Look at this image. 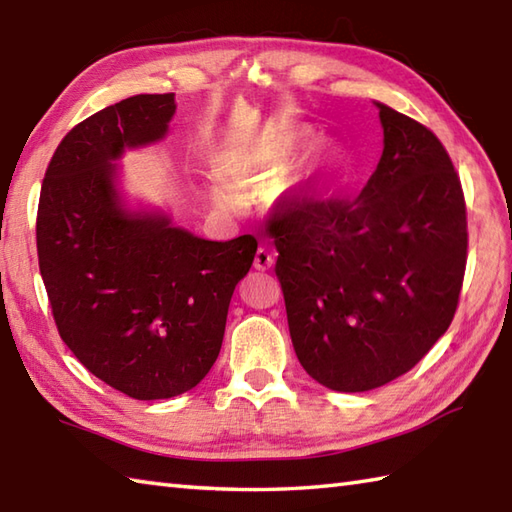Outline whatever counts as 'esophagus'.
I'll list each match as a JSON object with an SVG mask.
<instances>
[{
  "label": "esophagus",
  "mask_w": 512,
  "mask_h": 512,
  "mask_svg": "<svg viewBox=\"0 0 512 512\" xmlns=\"http://www.w3.org/2000/svg\"><path fill=\"white\" fill-rule=\"evenodd\" d=\"M254 267L258 271H267L274 267V252H271L269 247H258L254 256Z\"/></svg>",
  "instance_id": "esophagus-1"
}]
</instances>
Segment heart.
I'll return each instance as SVG.
<instances>
[{
  "mask_svg": "<svg viewBox=\"0 0 512 512\" xmlns=\"http://www.w3.org/2000/svg\"><path fill=\"white\" fill-rule=\"evenodd\" d=\"M307 141L309 139H307L305 132H296L294 137L276 143L267 154L254 156V159H247V156H238V159H232L227 163L229 181L236 183V185H245V183H252L263 170L289 168V165H294L296 161H300V156L305 154ZM214 198H216V203L223 205V207H234L236 205L234 187L229 185L225 179L214 181Z\"/></svg>",
  "mask_w": 512,
  "mask_h": 512,
  "instance_id": "obj_1",
  "label": "heart"
}]
</instances>
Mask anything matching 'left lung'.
Returning a JSON list of instances; mask_svg holds the SVG:
<instances>
[{"instance_id": "obj_1", "label": "left lung", "mask_w": 512, "mask_h": 512, "mask_svg": "<svg viewBox=\"0 0 512 512\" xmlns=\"http://www.w3.org/2000/svg\"><path fill=\"white\" fill-rule=\"evenodd\" d=\"M384 150L353 198L291 194L269 216L296 356L322 387L378 389L420 362L455 316L466 203L442 141L384 103Z\"/></svg>"}]
</instances>
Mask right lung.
Masks as SVG:
<instances>
[{"label":"right lung","mask_w":512,"mask_h":512,"mask_svg":"<svg viewBox=\"0 0 512 512\" xmlns=\"http://www.w3.org/2000/svg\"><path fill=\"white\" fill-rule=\"evenodd\" d=\"M174 110L168 92L92 114L57 145L39 194V271L59 336L134 400L174 398L205 378L258 247L252 234L205 241L168 216L123 207L112 161L163 139Z\"/></svg>","instance_id":"obj_1"}]
</instances>
